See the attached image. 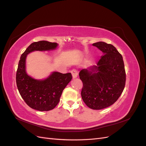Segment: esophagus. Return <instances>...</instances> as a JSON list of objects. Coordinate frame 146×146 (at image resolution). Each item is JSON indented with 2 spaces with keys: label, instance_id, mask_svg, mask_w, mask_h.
I'll use <instances>...</instances> for the list:
<instances>
[{
  "label": "esophagus",
  "instance_id": "1",
  "mask_svg": "<svg viewBox=\"0 0 146 146\" xmlns=\"http://www.w3.org/2000/svg\"><path fill=\"white\" fill-rule=\"evenodd\" d=\"M71 74L72 75V77L74 78H76L77 77V76H78V72H77V70L76 69H73L71 70Z\"/></svg>",
  "mask_w": 146,
  "mask_h": 146
}]
</instances>
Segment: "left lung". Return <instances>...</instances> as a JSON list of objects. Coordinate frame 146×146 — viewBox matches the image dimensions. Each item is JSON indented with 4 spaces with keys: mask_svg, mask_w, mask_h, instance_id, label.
Instances as JSON below:
<instances>
[{
    "mask_svg": "<svg viewBox=\"0 0 146 146\" xmlns=\"http://www.w3.org/2000/svg\"><path fill=\"white\" fill-rule=\"evenodd\" d=\"M103 52L96 66L79 72L83 82L81 96L84 102L93 110L113 105L124 89L126 74L123 58L116 47L105 42L92 44Z\"/></svg>",
    "mask_w": 146,
    "mask_h": 146,
    "instance_id": "1",
    "label": "left lung"
}]
</instances>
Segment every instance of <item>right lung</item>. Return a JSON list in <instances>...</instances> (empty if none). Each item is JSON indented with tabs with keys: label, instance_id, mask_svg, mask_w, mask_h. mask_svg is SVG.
I'll return each mask as SVG.
<instances>
[{
	"label": "right lung",
	"instance_id": "1",
	"mask_svg": "<svg viewBox=\"0 0 146 146\" xmlns=\"http://www.w3.org/2000/svg\"><path fill=\"white\" fill-rule=\"evenodd\" d=\"M57 46L56 42L47 41L34 42L21 55L19 61L16 76L17 89L22 98L30 108L40 111H49L56 107L63 90L72 77L70 73L54 72L44 80H35L26 72V57L32 52L54 50Z\"/></svg>",
	"mask_w": 146,
	"mask_h": 146
}]
</instances>
